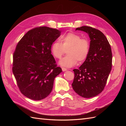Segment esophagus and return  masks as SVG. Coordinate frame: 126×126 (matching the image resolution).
Returning a JSON list of instances; mask_svg holds the SVG:
<instances>
[{
  "label": "esophagus",
  "instance_id": "34e87169",
  "mask_svg": "<svg viewBox=\"0 0 126 126\" xmlns=\"http://www.w3.org/2000/svg\"><path fill=\"white\" fill-rule=\"evenodd\" d=\"M62 70H63V71H66L67 70V69H66V68H65L63 67L62 68Z\"/></svg>",
  "mask_w": 126,
  "mask_h": 126
}]
</instances>
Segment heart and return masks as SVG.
Instances as JSON below:
<instances>
[{
    "mask_svg": "<svg viewBox=\"0 0 126 126\" xmlns=\"http://www.w3.org/2000/svg\"><path fill=\"white\" fill-rule=\"evenodd\" d=\"M62 43L57 40L51 46V51L55 58L60 59L67 50L68 55L59 62L61 66L70 68L78 63L85 60L89 54L90 45L86 39L75 33H68L62 37Z\"/></svg>",
    "mask_w": 126,
    "mask_h": 126,
    "instance_id": "heart-1",
    "label": "heart"
}]
</instances>
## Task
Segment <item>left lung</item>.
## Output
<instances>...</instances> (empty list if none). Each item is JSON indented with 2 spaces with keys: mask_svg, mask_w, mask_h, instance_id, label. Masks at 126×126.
I'll return each mask as SVG.
<instances>
[{
  "mask_svg": "<svg viewBox=\"0 0 126 126\" xmlns=\"http://www.w3.org/2000/svg\"><path fill=\"white\" fill-rule=\"evenodd\" d=\"M76 30L88 33L90 38L89 54L78 69L73 70L72 87L82 97L96 96L104 90L112 67V52L109 42L100 30L82 26Z\"/></svg>",
  "mask_w": 126,
  "mask_h": 126,
  "instance_id": "8db88e82",
  "label": "left lung"
}]
</instances>
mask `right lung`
Listing matches in <instances>:
<instances>
[{"label":"right lung","mask_w":126,"mask_h":126,"mask_svg":"<svg viewBox=\"0 0 126 126\" xmlns=\"http://www.w3.org/2000/svg\"><path fill=\"white\" fill-rule=\"evenodd\" d=\"M62 32L40 27L29 30L18 43L13 56V72L25 96L34 100L47 97L55 77L62 72L51 54V46Z\"/></svg>","instance_id":"obj_1"}]
</instances>
